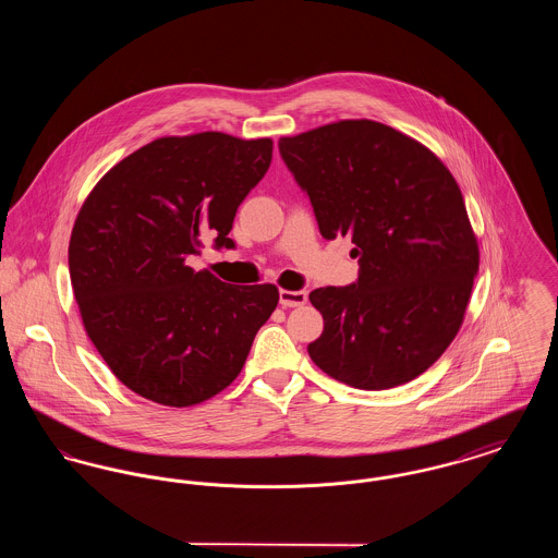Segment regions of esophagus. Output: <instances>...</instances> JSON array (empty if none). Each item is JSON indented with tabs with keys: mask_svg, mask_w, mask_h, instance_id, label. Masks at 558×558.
I'll return each instance as SVG.
<instances>
[{
	"mask_svg": "<svg viewBox=\"0 0 558 558\" xmlns=\"http://www.w3.org/2000/svg\"><path fill=\"white\" fill-rule=\"evenodd\" d=\"M305 301H307V292L305 291H287V289L280 291V305L282 307H299Z\"/></svg>",
	"mask_w": 558,
	"mask_h": 558,
	"instance_id": "34e87169",
	"label": "esophagus"
}]
</instances>
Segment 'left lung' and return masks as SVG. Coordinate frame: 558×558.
Listing matches in <instances>:
<instances>
[{"label": "left lung", "instance_id": "8db88e82", "mask_svg": "<svg viewBox=\"0 0 558 558\" xmlns=\"http://www.w3.org/2000/svg\"><path fill=\"white\" fill-rule=\"evenodd\" d=\"M310 194L319 234L351 236L360 278L310 292L324 330L307 345L319 371L355 389L414 380L458 335L478 244L450 169L418 140L345 119L278 142Z\"/></svg>", "mask_w": 558, "mask_h": 558}]
</instances>
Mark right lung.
<instances>
[{"label":"right lung","mask_w":558,"mask_h":558,"mask_svg":"<svg viewBox=\"0 0 558 558\" xmlns=\"http://www.w3.org/2000/svg\"><path fill=\"white\" fill-rule=\"evenodd\" d=\"M269 137H159L108 169L81 205L69 271L81 319L133 393L187 408L239 376L278 287L226 284L187 266L228 239L244 196L271 162Z\"/></svg>","instance_id":"1"}]
</instances>
